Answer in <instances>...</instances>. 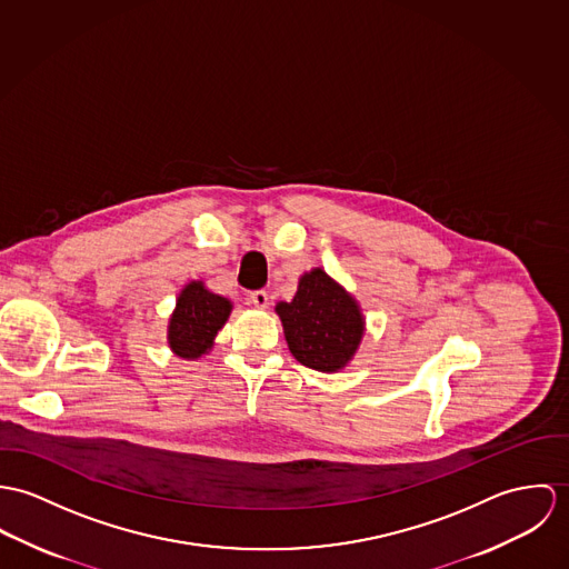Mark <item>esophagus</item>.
<instances>
[{
  "mask_svg": "<svg viewBox=\"0 0 569 569\" xmlns=\"http://www.w3.org/2000/svg\"><path fill=\"white\" fill-rule=\"evenodd\" d=\"M268 301H270V297L263 290H254V292H251V297H249V303L257 308V310H266Z\"/></svg>",
  "mask_w": 569,
  "mask_h": 569,
  "instance_id": "34e87169",
  "label": "esophagus"
}]
</instances>
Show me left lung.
<instances>
[{"instance_id": "obj_1", "label": "left lung", "mask_w": 569, "mask_h": 569, "mask_svg": "<svg viewBox=\"0 0 569 569\" xmlns=\"http://www.w3.org/2000/svg\"><path fill=\"white\" fill-rule=\"evenodd\" d=\"M274 312L281 318L290 353L320 373L342 371L367 331L358 299L320 266L299 277L295 299L279 301Z\"/></svg>"}]
</instances>
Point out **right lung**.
<instances>
[{
  "mask_svg": "<svg viewBox=\"0 0 569 569\" xmlns=\"http://www.w3.org/2000/svg\"><path fill=\"white\" fill-rule=\"evenodd\" d=\"M231 310L233 303L211 292L202 279L186 283L168 320V347L177 358L200 360L213 349V340Z\"/></svg>",
  "mask_w": 569,
  "mask_h": 569,
  "instance_id": "right-lung-1",
  "label": "right lung"
}]
</instances>
